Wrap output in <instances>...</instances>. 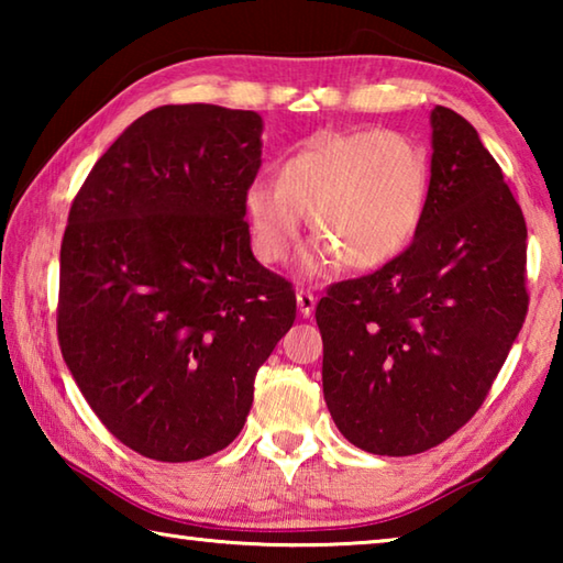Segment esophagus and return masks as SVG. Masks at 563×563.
<instances>
[{"label": "esophagus", "instance_id": "esophagus-1", "mask_svg": "<svg viewBox=\"0 0 563 563\" xmlns=\"http://www.w3.org/2000/svg\"><path fill=\"white\" fill-rule=\"evenodd\" d=\"M295 300H298V310L302 318H310L312 310H316V295L312 292H305V290H298V295H295Z\"/></svg>", "mask_w": 563, "mask_h": 563}]
</instances>
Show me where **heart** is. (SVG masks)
<instances>
[{"instance_id": "b5f03b06", "label": "heart", "mask_w": 563, "mask_h": 563, "mask_svg": "<svg viewBox=\"0 0 563 563\" xmlns=\"http://www.w3.org/2000/svg\"><path fill=\"white\" fill-rule=\"evenodd\" d=\"M430 198V156L395 131H325L283 161L275 180H253L243 206L255 258L280 265L300 243L302 216L318 241L302 271L320 275L338 261L375 271L402 255Z\"/></svg>"}]
</instances>
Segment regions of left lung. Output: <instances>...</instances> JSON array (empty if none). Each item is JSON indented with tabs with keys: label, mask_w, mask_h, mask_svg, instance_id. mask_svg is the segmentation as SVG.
Listing matches in <instances>:
<instances>
[{
	"label": "left lung",
	"mask_w": 563,
	"mask_h": 563,
	"mask_svg": "<svg viewBox=\"0 0 563 563\" xmlns=\"http://www.w3.org/2000/svg\"><path fill=\"white\" fill-rule=\"evenodd\" d=\"M430 198L412 245L318 302L322 393L369 454L432 450L489 395L529 308L527 223L460 113L434 107Z\"/></svg>",
	"instance_id": "1"
}]
</instances>
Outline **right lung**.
<instances>
[{
  "instance_id": "obj_1",
  "label": "right lung",
  "mask_w": 563,
  "mask_h": 563,
  "mask_svg": "<svg viewBox=\"0 0 563 563\" xmlns=\"http://www.w3.org/2000/svg\"><path fill=\"white\" fill-rule=\"evenodd\" d=\"M255 111L144 113L76 194L59 258V345L103 427L156 462L225 450L255 373L292 328V285L255 261L245 190Z\"/></svg>"
}]
</instances>
